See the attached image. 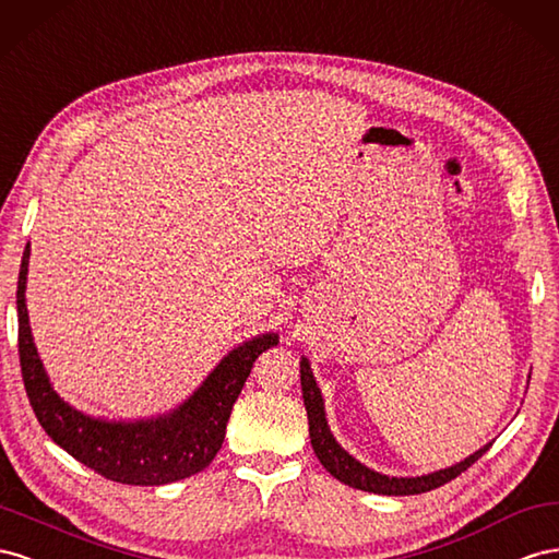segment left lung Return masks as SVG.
Segmentation results:
<instances>
[{"label": "left lung", "instance_id": "obj_1", "mask_svg": "<svg viewBox=\"0 0 559 559\" xmlns=\"http://www.w3.org/2000/svg\"><path fill=\"white\" fill-rule=\"evenodd\" d=\"M299 374H301V397H305V407H307V417H309L311 448H313L318 461L323 464V468L348 487L372 491V493H384V497H409V493H424V491L438 489L444 483L454 480L456 475L468 471L475 461L491 448V442H489L483 450H477L471 456H466L464 461H459V464L421 475V477H389L384 473H377L368 466H362L360 461L350 456L330 433L323 395H321V389H318V384H316L311 365L305 356H301V362H299Z\"/></svg>", "mask_w": 559, "mask_h": 559}]
</instances>
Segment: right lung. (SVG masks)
Returning a JSON list of instances; mask_svg holds the SVG:
<instances>
[{"label": "right lung", "mask_w": 559, "mask_h": 559, "mask_svg": "<svg viewBox=\"0 0 559 559\" xmlns=\"http://www.w3.org/2000/svg\"><path fill=\"white\" fill-rule=\"evenodd\" d=\"M29 243L19 274V354L29 405L41 428L84 466L121 485H168L203 471L225 442L231 407L252 362L278 344V334H258L219 360L203 384L182 405L138 421H107L68 405L53 391L32 342L25 307Z\"/></svg>", "instance_id": "right-lung-1"}]
</instances>
